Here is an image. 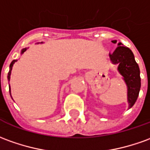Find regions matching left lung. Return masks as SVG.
I'll return each instance as SVG.
<instances>
[{"mask_svg":"<svg viewBox=\"0 0 150 150\" xmlns=\"http://www.w3.org/2000/svg\"><path fill=\"white\" fill-rule=\"evenodd\" d=\"M116 44L117 40H112ZM115 52L109 54L112 64L118 65V71L122 75L127 88V102L128 108H132L137 101L141 90V76L140 68L135 60L133 53L129 48L118 44Z\"/></svg>","mask_w":150,"mask_h":150,"instance_id":"obj_1","label":"left lung"}]
</instances>
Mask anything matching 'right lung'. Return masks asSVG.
Wrapping results in <instances>:
<instances>
[{"label":"right lung","instance_id":"1","mask_svg":"<svg viewBox=\"0 0 150 150\" xmlns=\"http://www.w3.org/2000/svg\"><path fill=\"white\" fill-rule=\"evenodd\" d=\"M40 43H43V42H40ZM27 50H28L27 48H25V49H23V50H22V51H21V54H23V53L24 52H25V51H26ZM17 61H18V60L12 61V62H11V63H10V65H9V73H8V76H7V79H8V80H9V79H10V75H11V71H12L13 66V64H14V63L16 62ZM9 93H10V86H9ZM10 95H11V94H10Z\"/></svg>","mask_w":150,"mask_h":150}]
</instances>
